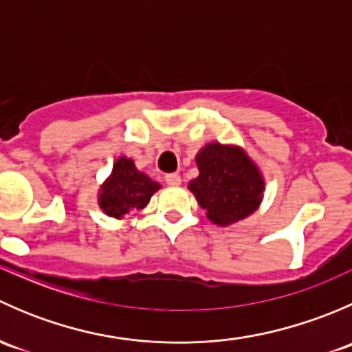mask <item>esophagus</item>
Returning a JSON list of instances; mask_svg holds the SVG:
<instances>
[{
	"label": "esophagus",
	"mask_w": 352,
	"mask_h": 352,
	"mask_svg": "<svg viewBox=\"0 0 352 352\" xmlns=\"http://www.w3.org/2000/svg\"><path fill=\"white\" fill-rule=\"evenodd\" d=\"M165 182L168 184V186H180V182H182V179H180L179 173H166L165 175Z\"/></svg>",
	"instance_id": "1"
}]
</instances>
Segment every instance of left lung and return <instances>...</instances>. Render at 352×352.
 I'll return each instance as SVG.
<instances>
[{
	"instance_id": "8db88e82",
	"label": "left lung",
	"mask_w": 352,
	"mask_h": 352,
	"mask_svg": "<svg viewBox=\"0 0 352 352\" xmlns=\"http://www.w3.org/2000/svg\"><path fill=\"white\" fill-rule=\"evenodd\" d=\"M196 163L199 177L189 189L212 223L232 225L258 208L264 180L240 148L211 143L199 151Z\"/></svg>"
}]
</instances>
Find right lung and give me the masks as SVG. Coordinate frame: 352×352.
<instances>
[{
    "label": "right lung",
    "mask_w": 352,
    "mask_h": 352,
    "mask_svg": "<svg viewBox=\"0 0 352 352\" xmlns=\"http://www.w3.org/2000/svg\"><path fill=\"white\" fill-rule=\"evenodd\" d=\"M158 189L160 184L138 172L133 160L122 156L113 163L112 175L102 186L98 202L105 214L120 219L127 212L143 209Z\"/></svg>",
    "instance_id": "right-lung-1"
}]
</instances>
